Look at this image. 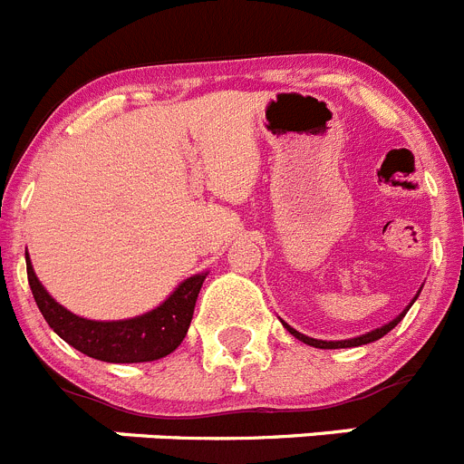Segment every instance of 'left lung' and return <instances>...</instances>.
<instances>
[{"label": "left lung", "instance_id": "1", "mask_svg": "<svg viewBox=\"0 0 464 464\" xmlns=\"http://www.w3.org/2000/svg\"><path fill=\"white\" fill-rule=\"evenodd\" d=\"M420 294V291H419ZM416 298H419V295H416ZM414 298V300H416ZM414 300H411V303H414ZM409 307H411V304H409ZM407 307V310H409ZM407 310L402 312V314L400 316H395L393 321H391V324H386V325H382V328H377V331H372V333H365V335H361V337H353V340H342V342H325V340H314V337H307V335H303V333H298V331H294V328H291V325H286L284 324V328H286V331L291 333V335L295 337V340H300V342H304V344H310V346H316V349H346V346H361V344H370V342H374V340H379V337H383L386 335V333H391L395 328V325L400 324V321H402V316L407 314Z\"/></svg>", "mask_w": 464, "mask_h": 464}]
</instances>
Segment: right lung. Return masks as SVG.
Returning <instances> with one entry per match:
<instances>
[{"mask_svg":"<svg viewBox=\"0 0 464 464\" xmlns=\"http://www.w3.org/2000/svg\"><path fill=\"white\" fill-rule=\"evenodd\" d=\"M27 258L29 289L34 294L41 314L48 325L73 349L97 361L106 362H148L160 361L175 352L189 331L194 304L206 275H194L173 291L166 303L143 316L127 321H90L71 314L36 279Z\"/></svg>","mask_w":464,"mask_h":464,"instance_id":"right-lung-1","label":"right lung"}]
</instances>
